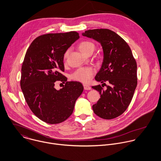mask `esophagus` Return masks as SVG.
I'll return each mask as SVG.
<instances>
[{"label":"esophagus","mask_w":161,"mask_h":161,"mask_svg":"<svg viewBox=\"0 0 161 161\" xmlns=\"http://www.w3.org/2000/svg\"><path fill=\"white\" fill-rule=\"evenodd\" d=\"M83 86H84V89H85V90H91V87H90L89 85H84Z\"/></svg>","instance_id":"esophagus-1"}]
</instances>
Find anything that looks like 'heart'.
Here are the masks:
<instances>
[{
	"label": "heart",
	"mask_w": 161,
	"mask_h": 161,
	"mask_svg": "<svg viewBox=\"0 0 161 161\" xmlns=\"http://www.w3.org/2000/svg\"><path fill=\"white\" fill-rule=\"evenodd\" d=\"M80 51L85 55L90 52H93L95 50V45L90 41L85 40L80 43L78 45ZM69 50H67L64 53V59H66L69 53ZM95 69L93 68H81L75 71L71 75L73 80L78 81L84 83H86L90 81L95 74Z\"/></svg>",
	"instance_id": "b5f03b06"
}]
</instances>
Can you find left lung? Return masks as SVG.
<instances>
[{
  "mask_svg": "<svg viewBox=\"0 0 161 161\" xmlns=\"http://www.w3.org/2000/svg\"><path fill=\"white\" fill-rule=\"evenodd\" d=\"M82 35L101 43L103 62L95 80L109 83L106 90L100 85L92 86L100 94L93 110L103 119H114L126 110L134 95L137 83L136 60L125 40L111 30H89Z\"/></svg>",
  "mask_w": 161,
  "mask_h": 161,
  "instance_id": "1",
  "label": "left lung"
}]
</instances>
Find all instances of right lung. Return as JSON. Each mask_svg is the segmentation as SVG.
<instances>
[{
  "mask_svg": "<svg viewBox=\"0 0 161 161\" xmlns=\"http://www.w3.org/2000/svg\"><path fill=\"white\" fill-rule=\"evenodd\" d=\"M80 38L78 33H48L36 38L29 47L21 69L20 87L33 113L48 124L64 122L72 114L75 101L83 91L82 84L67 81L64 56ZM56 80L65 83L57 91Z\"/></svg>",
  "mask_w": 161,
  "mask_h": 161,
  "instance_id": "right-lung-1",
  "label": "right lung"
}]
</instances>
